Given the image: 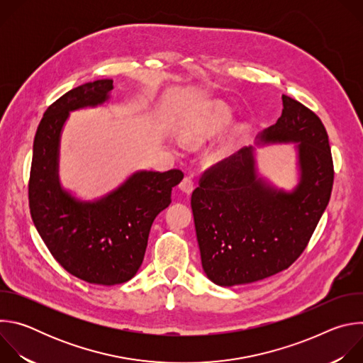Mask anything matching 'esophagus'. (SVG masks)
<instances>
[{
    "mask_svg": "<svg viewBox=\"0 0 363 363\" xmlns=\"http://www.w3.org/2000/svg\"><path fill=\"white\" fill-rule=\"evenodd\" d=\"M179 188L185 192V194H191L192 189H194V179L192 177H185L181 184H179Z\"/></svg>",
    "mask_w": 363,
    "mask_h": 363,
    "instance_id": "1",
    "label": "esophagus"
}]
</instances>
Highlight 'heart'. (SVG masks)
<instances>
[{"label": "heart", "mask_w": 363, "mask_h": 363, "mask_svg": "<svg viewBox=\"0 0 363 363\" xmlns=\"http://www.w3.org/2000/svg\"><path fill=\"white\" fill-rule=\"evenodd\" d=\"M231 115L230 111L223 106V105H214L211 106L205 113L194 118L192 121H189L179 132V140L182 145L186 146H194L198 145L199 142H202L205 138H208L210 135L218 132L220 129H223L228 121H230ZM228 152V145L227 143H221L218 145L213 153H211V160L218 161L221 158L225 157V153Z\"/></svg>", "instance_id": "1"}]
</instances>
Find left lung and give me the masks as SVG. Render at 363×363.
<instances>
[{
    "mask_svg": "<svg viewBox=\"0 0 363 363\" xmlns=\"http://www.w3.org/2000/svg\"><path fill=\"white\" fill-rule=\"evenodd\" d=\"M264 142H298L300 184L291 194L258 179L252 149L206 168L191 196L205 274L218 286L247 284L289 269L323 216L333 188V160L319 116L283 94V113Z\"/></svg>",
    "mask_w": 363,
    "mask_h": 363,
    "instance_id": "1",
    "label": "left lung"
}]
</instances>
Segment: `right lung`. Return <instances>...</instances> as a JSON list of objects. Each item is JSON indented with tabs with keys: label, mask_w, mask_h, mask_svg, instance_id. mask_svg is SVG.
<instances>
[{
	"label": "right lung",
	"mask_w": 363,
	"mask_h": 363,
	"mask_svg": "<svg viewBox=\"0 0 363 363\" xmlns=\"http://www.w3.org/2000/svg\"><path fill=\"white\" fill-rule=\"evenodd\" d=\"M113 80L74 87L47 108L34 136L28 181L33 223L56 262L74 277L113 286L139 270L152 223L171 203V192L184 174L143 171L96 202H79L60 189L57 152L69 112L108 99Z\"/></svg>",
	"instance_id": "obj_1"
}]
</instances>
